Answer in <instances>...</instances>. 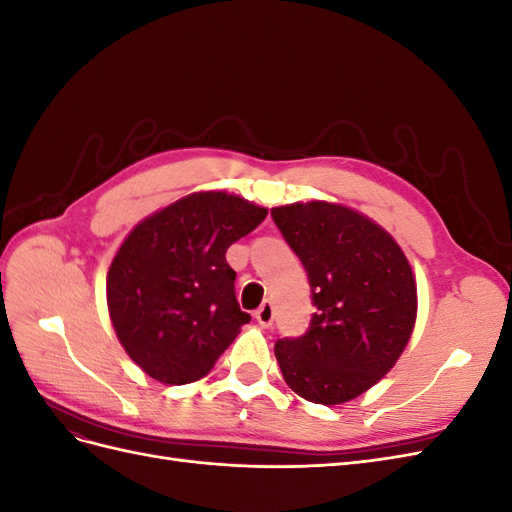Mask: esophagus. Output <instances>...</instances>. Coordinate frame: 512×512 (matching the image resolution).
I'll return each mask as SVG.
<instances>
[{
  "label": "esophagus",
  "instance_id": "esophagus-1",
  "mask_svg": "<svg viewBox=\"0 0 512 512\" xmlns=\"http://www.w3.org/2000/svg\"><path fill=\"white\" fill-rule=\"evenodd\" d=\"M256 320L262 329H269L273 324V318H275V312H273V303L271 301H265L258 309H256Z\"/></svg>",
  "mask_w": 512,
  "mask_h": 512
}]
</instances>
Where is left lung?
I'll use <instances>...</instances> for the list:
<instances>
[{
  "label": "left lung",
  "mask_w": 512,
  "mask_h": 512,
  "mask_svg": "<svg viewBox=\"0 0 512 512\" xmlns=\"http://www.w3.org/2000/svg\"><path fill=\"white\" fill-rule=\"evenodd\" d=\"M303 262L316 312L309 331L277 339L282 376L299 397L337 406L380 382L416 322V280L399 243L346 205L309 200L271 209Z\"/></svg>",
  "instance_id": "1"
}]
</instances>
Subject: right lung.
<instances>
[{
  "label": "right lung",
  "mask_w": 512,
  "mask_h": 512,
  "mask_svg": "<svg viewBox=\"0 0 512 512\" xmlns=\"http://www.w3.org/2000/svg\"><path fill=\"white\" fill-rule=\"evenodd\" d=\"M267 213L237 194L194 192L128 232L108 267L106 303L119 344L149 378L200 380L250 322L226 250Z\"/></svg>",
  "instance_id": "obj_1"
}]
</instances>
